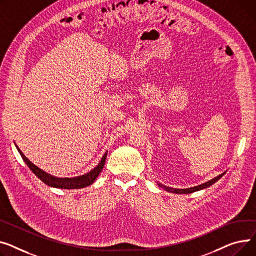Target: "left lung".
I'll return each mask as SVG.
<instances>
[{"label":"left lung","mask_w":256,"mask_h":256,"mask_svg":"<svg viewBox=\"0 0 256 256\" xmlns=\"http://www.w3.org/2000/svg\"><path fill=\"white\" fill-rule=\"evenodd\" d=\"M224 174H225V172H223V174L217 176L216 178H212V180H210V181H208V182H206V183H204V184H202V185L195 186V187H191V188H186V189H174V188H170V187H165V186H163L162 184H158V185L161 186L162 188H164L165 190H168V191L172 192V193H178V194L184 193V194H188V193H192V192H195V191L202 190V189H204V188L210 187L211 185H213L215 182H217L220 178H222V176H223Z\"/></svg>","instance_id":"left-lung-1"}]
</instances>
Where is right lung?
<instances>
[{
  "mask_svg": "<svg viewBox=\"0 0 256 256\" xmlns=\"http://www.w3.org/2000/svg\"><path fill=\"white\" fill-rule=\"evenodd\" d=\"M16 148L18 150L22 160L26 162L28 168L31 170L43 183H45L50 187L61 188V189H80V188H84L88 185L93 184L95 180L97 178V176H99V174L101 172V170H103L105 159H106V156H108V152H106L102 157L100 163L97 165V166L84 176H75V178H56L48 174V172H45L44 170H40L39 168H37L35 164H33L24 155V153L20 151L18 146H16Z\"/></svg>",
  "mask_w": 256,
  "mask_h": 256,
  "instance_id": "add662e5",
  "label": "right lung"
}]
</instances>
